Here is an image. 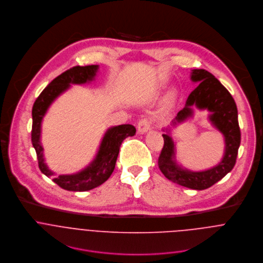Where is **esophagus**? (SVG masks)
<instances>
[{
	"mask_svg": "<svg viewBox=\"0 0 263 263\" xmlns=\"http://www.w3.org/2000/svg\"><path fill=\"white\" fill-rule=\"evenodd\" d=\"M151 124H152V121L150 119H148V118L141 119L139 121V123H138V130H139V133L144 134V133L148 132L150 129V127H151Z\"/></svg>",
	"mask_w": 263,
	"mask_h": 263,
	"instance_id": "1",
	"label": "esophagus"
}]
</instances>
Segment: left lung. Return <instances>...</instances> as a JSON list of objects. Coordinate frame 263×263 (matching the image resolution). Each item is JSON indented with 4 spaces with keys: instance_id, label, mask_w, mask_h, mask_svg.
<instances>
[{
    "instance_id": "obj_1",
    "label": "left lung",
    "mask_w": 263,
    "mask_h": 263,
    "mask_svg": "<svg viewBox=\"0 0 263 263\" xmlns=\"http://www.w3.org/2000/svg\"><path fill=\"white\" fill-rule=\"evenodd\" d=\"M191 80L199 82L198 86L189 95L185 107L178 112L173 124H178L191 117L192 106L199 110L206 109L211 112L210 121L224 136V156L216 166L206 171L191 172L182 168L175 161L173 139L168 134H164L162 135L164 144L158 157V166L170 181L187 188L203 190L220 181L233 168L240 144V130L235 102L219 80L203 69L192 70Z\"/></svg>"
}]
</instances>
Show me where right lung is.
<instances>
[{"label":"right lung","mask_w":263,"mask_h":263,"mask_svg":"<svg viewBox=\"0 0 263 263\" xmlns=\"http://www.w3.org/2000/svg\"><path fill=\"white\" fill-rule=\"evenodd\" d=\"M98 69V65H91L85 67L76 66L67 70L44 88L33 106L32 143L37 153L39 168L47 177H52V181L65 190L87 191L106 182L115 168L121 143L127 137H133L136 134V127L132 124H121L109 128L102 140L96 158L87 167L77 174L53 177L54 173H52L44 162L43 147L40 142V137L41 122L47 109L61 93L70 87L71 83L83 84L92 81Z\"/></svg>","instance_id":"add662e5"}]
</instances>
